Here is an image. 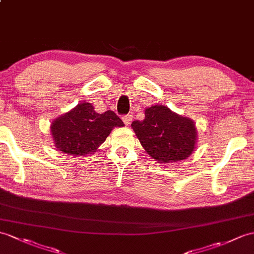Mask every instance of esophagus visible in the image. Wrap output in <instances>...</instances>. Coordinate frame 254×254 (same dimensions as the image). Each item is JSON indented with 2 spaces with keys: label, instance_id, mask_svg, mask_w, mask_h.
<instances>
[{
  "label": "esophagus",
  "instance_id": "obj_1",
  "mask_svg": "<svg viewBox=\"0 0 254 254\" xmlns=\"http://www.w3.org/2000/svg\"><path fill=\"white\" fill-rule=\"evenodd\" d=\"M122 120H123V122H125V125L127 127V126L131 125V122L133 120V115L132 114H128V115L123 116L122 117Z\"/></svg>",
  "mask_w": 254,
  "mask_h": 254
}]
</instances>
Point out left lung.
Masks as SVG:
<instances>
[{
    "instance_id": "obj_1",
    "label": "left lung",
    "mask_w": 254,
    "mask_h": 254,
    "mask_svg": "<svg viewBox=\"0 0 254 254\" xmlns=\"http://www.w3.org/2000/svg\"><path fill=\"white\" fill-rule=\"evenodd\" d=\"M147 154L159 163L184 160L196 148L197 128L191 119L155 105L145 110L143 121L131 125Z\"/></svg>"
}]
</instances>
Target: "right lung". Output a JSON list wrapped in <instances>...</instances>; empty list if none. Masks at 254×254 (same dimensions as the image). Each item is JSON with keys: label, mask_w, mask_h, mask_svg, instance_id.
<instances>
[{"label": "right lung", "mask_w": 254, "mask_h": 254, "mask_svg": "<svg viewBox=\"0 0 254 254\" xmlns=\"http://www.w3.org/2000/svg\"><path fill=\"white\" fill-rule=\"evenodd\" d=\"M122 120L114 111L98 114L90 103H80L51 125L56 148L72 156H86L97 151L114 127Z\"/></svg>", "instance_id": "right-lung-1"}]
</instances>
